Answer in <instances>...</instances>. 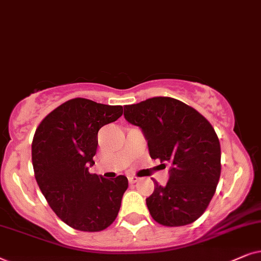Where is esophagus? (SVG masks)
<instances>
[{
    "label": "esophagus",
    "mask_w": 261,
    "mask_h": 261,
    "mask_svg": "<svg viewBox=\"0 0 261 261\" xmlns=\"http://www.w3.org/2000/svg\"><path fill=\"white\" fill-rule=\"evenodd\" d=\"M138 178H136V176H128V182L130 184H135V182H137L138 181Z\"/></svg>",
    "instance_id": "esophagus-1"
}]
</instances>
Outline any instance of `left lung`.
Masks as SVG:
<instances>
[{"instance_id":"1","label":"left lung","mask_w":261,"mask_h":261,"mask_svg":"<svg viewBox=\"0 0 261 261\" xmlns=\"http://www.w3.org/2000/svg\"><path fill=\"white\" fill-rule=\"evenodd\" d=\"M124 118L141 128L151 159L171 165L166 186L154 181L147 206L162 225L198 220L213 199L221 175V145L214 127L192 107L167 96L124 107Z\"/></svg>"}]
</instances>
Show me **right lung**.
Here are the masks:
<instances>
[{
    "mask_svg": "<svg viewBox=\"0 0 261 261\" xmlns=\"http://www.w3.org/2000/svg\"><path fill=\"white\" fill-rule=\"evenodd\" d=\"M123 114L110 106L76 98L47 114L34 134L32 163L38 186L54 213L82 231H100L119 213L127 178L90 174L103 125Z\"/></svg>",
    "mask_w": 261,
    "mask_h": 261,
    "instance_id": "add662e5",
    "label": "right lung"
}]
</instances>
